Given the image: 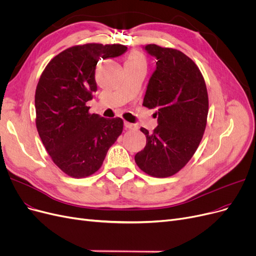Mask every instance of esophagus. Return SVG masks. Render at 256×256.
Masks as SVG:
<instances>
[{
	"instance_id": "esophagus-1",
	"label": "esophagus",
	"mask_w": 256,
	"mask_h": 256,
	"mask_svg": "<svg viewBox=\"0 0 256 256\" xmlns=\"http://www.w3.org/2000/svg\"><path fill=\"white\" fill-rule=\"evenodd\" d=\"M124 126H126V128H128V130H136L137 128L136 124H134V123H130L128 121H124Z\"/></svg>"
}]
</instances>
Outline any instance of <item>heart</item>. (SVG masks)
I'll return each mask as SVG.
<instances>
[{"instance_id": "b5f03b06", "label": "heart", "mask_w": 256, "mask_h": 256, "mask_svg": "<svg viewBox=\"0 0 256 256\" xmlns=\"http://www.w3.org/2000/svg\"><path fill=\"white\" fill-rule=\"evenodd\" d=\"M126 63L139 64V65L146 66V58H144V56L142 54H140L139 52H130V54L128 56Z\"/></svg>"}]
</instances>
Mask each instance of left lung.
I'll list each match as a JSON object with an SVG mask.
<instances>
[{"label":"left lung","instance_id":"1","mask_svg":"<svg viewBox=\"0 0 256 256\" xmlns=\"http://www.w3.org/2000/svg\"><path fill=\"white\" fill-rule=\"evenodd\" d=\"M144 48L156 59L144 106L156 110L158 126L153 133L140 128L146 144L135 155V162L144 173L164 178L180 171L196 152L206 128L209 100L202 74L188 56L155 44Z\"/></svg>","mask_w":256,"mask_h":256}]
</instances>
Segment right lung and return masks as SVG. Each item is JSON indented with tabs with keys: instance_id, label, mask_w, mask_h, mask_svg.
Wrapping results in <instances>:
<instances>
[{
	"instance_id": "obj_1",
	"label": "right lung",
	"mask_w": 256,
	"mask_h": 256,
	"mask_svg": "<svg viewBox=\"0 0 256 256\" xmlns=\"http://www.w3.org/2000/svg\"><path fill=\"white\" fill-rule=\"evenodd\" d=\"M128 50L120 44L72 46L47 64L36 85L34 106L39 136L54 164L74 178L97 172L123 130L121 118L90 114L97 90V63Z\"/></svg>"
}]
</instances>
